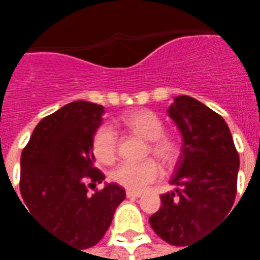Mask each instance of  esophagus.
I'll use <instances>...</instances> for the list:
<instances>
[{"label": "esophagus", "instance_id": "esophagus-1", "mask_svg": "<svg viewBox=\"0 0 260 260\" xmlns=\"http://www.w3.org/2000/svg\"><path fill=\"white\" fill-rule=\"evenodd\" d=\"M126 196H128L129 199H138V198H141V196H142V192L126 191Z\"/></svg>", "mask_w": 260, "mask_h": 260}]
</instances>
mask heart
<instances>
[{
    "label": "heart",
    "instance_id": "1",
    "mask_svg": "<svg viewBox=\"0 0 260 260\" xmlns=\"http://www.w3.org/2000/svg\"><path fill=\"white\" fill-rule=\"evenodd\" d=\"M118 124L132 134L149 141V150L154 157L166 166L175 161L178 156V145L169 135L163 134V122L156 113L150 110H135L122 115ZM118 139L117 134L108 125H102L91 138V150L100 163H113L117 156ZM160 167L154 160L141 163L125 161L117 166L111 173V180L129 191H142L149 184L160 178Z\"/></svg>",
    "mask_w": 260,
    "mask_h": 260
}]
</instances>
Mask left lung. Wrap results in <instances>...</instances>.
<instances>
[{"label":"left lung","instance_id":"8db88e82","mask_svg":"<svg viewBox=\"0 0 260 260\" xmlns=\"http://www.w3.org/2000/svg\"><path fill=\"white\" fill-rule=\"evenodd\" d=\"M167 114L182 136L171 178L177 188L160 196L161 207L149 223L161 240L188 248L231 210L240 156L223 117L199 100L174 97Z\"/></svg>","mask_w":260,"mask_h":260}]
</instances>
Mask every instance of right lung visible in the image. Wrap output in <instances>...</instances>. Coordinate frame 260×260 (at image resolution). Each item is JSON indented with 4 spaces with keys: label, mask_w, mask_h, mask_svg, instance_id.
<instances>
[{
    "label": "right lung",
    "mask_w": 260,
    "mask_h": 260,
    "mask_svg": "<svg viewBox=\"0 0 260 260\" xmlns=\"http://www.w3.org/2000/svg\"><path fill=\"white\" fill-rule=\"evenodd\" d=\"M103 114L94 103H69L37 124L20 157L23 207L54 237L80 249L102 240L125 199V189L114 182L87 192L104 181L91 150Z\"/></svg>",
    "instance_id": "obj_1"
}]
</instances>
